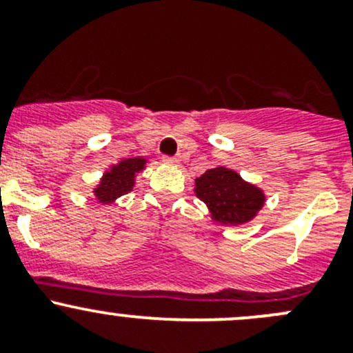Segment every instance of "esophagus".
Masks as SVG:
<instances>
[{
    "instance_id": "1",
    "label": "esophagus",
    "mask_w": 353,
    "mask_h": 353,
    "mask_svg": "<svg viewBox=\"0 0 353 353\" xmlns=\"http://www.w3.org/2000/svg\"><path fill=\"white\" fill-rule=\"evenodd\" d=\"M163 163H166V165H178V163H180V158H172V156H163Z\"/></svg>"
}]
</instances>
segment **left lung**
<instances>
[{"label": "left lung", "instance_id": "obj_1", "mask_svg": "<svg viewBox=\"0 0 353 353\" xmlns=\"http://www.w3.org/2000/svg\"><path fill=\"white\" fill-rule=\"evenodd\" d=\"M194 192L208 205L214 221L230 226L249 223L266 202L263 188L225 166H216L195 178Z\"/></svg>", "mask_w": 353, "mask_h": 353}]
</instances>
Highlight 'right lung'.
<instances>
[{
  "label": "right lung",
  "instance_id": "obj_1",
  "mask_svg": "<svg viewBox=\"0 0 353 353\" xmlns=\"http://www.w3.org/2000/svg\"><path fill=\"white\" fill-rule=\"evenodd\" d=\"M145 163L148 159L144 158H128L110 166V170L103 173V178L92 190L97 202L111 204L118 197L128 194L134 188L135 176L145 168Z\"/></svg>",
  "mask_w": 353,
  "mask_h": 353
}]
</instances>
